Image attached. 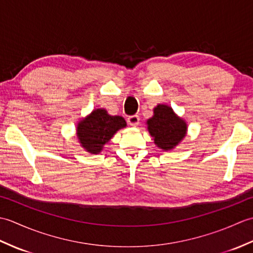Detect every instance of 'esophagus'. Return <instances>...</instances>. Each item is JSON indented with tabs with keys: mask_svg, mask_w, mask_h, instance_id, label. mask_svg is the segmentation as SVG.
Segmentation results:
<instances>
[{
	"mask_svg": "<svg viewBox=\"0 0 253 253\" xmlns=\"http://www.w3.org/2000/svg\"><path fill=\"white\" fill-rule=\"evenodd\" d=\"M139 120H140V118H139L138 115H132V116H129L127 118V123L129 124L130 126L136 127L139 124Z\"/></svg>",
	"mask_w": 253,
	"mask_h": 253,
	"instance_id": "34e87169",
	"label": "esophagus"
}]
</instances>
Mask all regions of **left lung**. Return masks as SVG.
Returning <instances> with one entry per match:
<instances>
[{
  "mask_svg": "<svg viewBox=\"0 0 253 253\" xmlns=\"http://www.w3.org/2000/svg\"><path fill=\"white\" fill-rule=\"evenodd\" d=\"M148 130L157 146L169 151L173 150L187 132V124L177 116L170 106L159 104L154 107L153 116L147 121Z\"/></svg>",
  "mask_w": 253,
  "mask_h": 253,
  "instance_id": "8db88e82",
  "label": "left lung"
}]
</instances>
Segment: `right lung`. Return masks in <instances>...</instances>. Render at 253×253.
<instances>
[{
	"mask_svg": "<svg viewBox=\"0 0 253 253\" xmlns=\"http://www.w3.org/2000/svg\"><path fill=\"white\" fill-rule=\"evenodd\" d=\"M126 125L122 116H112L104 109H96L78 123L77 137L85 151L98 154L116 131Z\"/></svg>",
	"mask_w": 253,
	"mask_h": 253,
	"instance_id": "add662e5",
	"label": "right lung"
}]
</instances>
